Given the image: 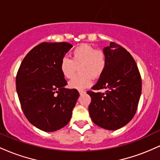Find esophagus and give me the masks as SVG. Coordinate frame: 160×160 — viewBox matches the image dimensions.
Returning <instances> with one entry per match:
<instances>
[{
    "mask_svg": "<svg viewBox=\"0 0 160 160\" xmlns=\"http://www.w3.org/2000/svg\"><path fill=\"white\" fill-rule=\"evenodd\" d=\"M85 92H86L85 91H82V90L79 91V93H80V95H82V94H84V93H85Z\"/></svg>",
    "mask_w": 160,
    "mask_h": 160,
    "instance_id": "1",
    "label": "esophagus"
}]
</instances>
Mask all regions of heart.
I'll use <instances>...</instances> for the list:
<instances>
[{
    "label": "heart",
    "instance_id": "heart-1",
    "mask_svg": "<svg viewBox=\"0 0 160 160\" xmlns=\"http://www.w3.org/2000/svg\"><path fill=\"white\" fill-rule=\"evenodd\" d=\"M107 64L106 55L102 50L95 49L92 46L82 43L71 53V59L63 57L59 64L61 73L65 78H73L79 68L80 74L75 76L68 86L78 90H83L92 85V77L98 78L104 72Z\"/></svg>",
    "mask_w": 160,
    "mask_h": 160
}]
</instances>
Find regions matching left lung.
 Segmentation results:
<instances>
[{"mask_svg": "<svg viewBox=\"0 0 160 160\" xmlns=\"http://www.w3.org/2000/svg\"><path fill=\"white\" fill-rule=\"evenodd\" d=\"M103 52L106 68L92 89L106 91L88 92L92 99L89 112L97 126L117 130L128 123L136 113L141 94V75L132 56L121 46L111 42Z\"/></svg>", "mask_w": 160, "mask_h": 160, "instance_id": "1", "label": "left lung"}]
</instances>
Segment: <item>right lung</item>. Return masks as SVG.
<instances>
[{"label": "right lung", "mask_w": 160, "mask_h": 160, "mask_svg": "<svg viewBox=\"0 0 160 160\" xmlns=\"http://www.w3.org/2000/svg\"><path fill=\"white\" fill-rule=\"evenodd\" d=\"M71 43H42L24 58L16 79L22 109L33 126L44 132H55L69 122L77 101V89H66L59 68Z\"/></svg>", "instance_id": "1"}]
</instances>
